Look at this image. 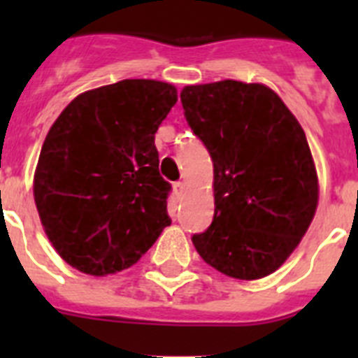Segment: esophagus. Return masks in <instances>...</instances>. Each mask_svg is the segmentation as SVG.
Instances as JSON below:
<instances>
[{
    "mask_svg": "<svg viewBox=\"0 0 358 358\" xmlns=\"http://www.w3.org/2000/svg\"><path fill=\"white\" fill-rule=\"evenodd\" d=\"M185 182H182V181H177L176 182V185H173V189H176V194L177 195H181L182 194V192H185Z\"/></svg>",
    "mask_w": 358,
    "mask_h": 358,
    "instance_id": "34e87169",
    "label": "esophagus"
}]
</instances>
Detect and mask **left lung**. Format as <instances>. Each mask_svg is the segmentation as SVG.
I'll return each mask as SVG.
<instances>
[{"mask_svg": "<svg viewBox=\"0 0 358 358\" xmlns=\"http://www.w3.org/2000/svg\"><path fill=\"white\" fill-rule=\"evenodd\" d=\"M185 118L213 161L215 215L192 236L201 258L236 280L274 273L317 208V173L299 122L262 84L186 85Z\"/></svg>", "mask_w": 358, "mask_h": 358, "instance_id": "1", "label": "left lung"}]
</instances>
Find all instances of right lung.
<instances>
[{
  "label": "right lung",
  "mask_w": 358,
  "mask_h": 358,
  "mask_svg": "<svg viewBox=\"0 0 358 358\" xmlns=\"http://www.w3.org/2000/svg\"><path fill=\"white\" fill-rule=\"evenodd\" d=\"M176 102L172 84L120 80L78 94L50 129L34 199L55 251L80 273L129 268L172 222L154 138Z\"/></svg>",
  "instance_id": "right-lung-1"
}]
</instances>
